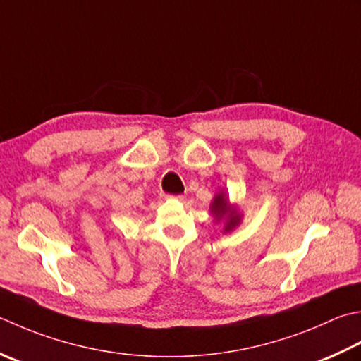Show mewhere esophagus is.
Segmentation results:
<instances>
[{
	"instance_id": "34e87169",
	"label": "esophagus",
	"mask_w": 361,
	"mask_h": 361,
	"mask_svg": "<svg viewBox=\"0 0 361 361\" xmlns=\"http://www.w3.org/2000/svg\"><path fill=\"white\" fill-rule=\"evenodd\" d=\"M167 199H175V200H183V195H167Z\"/></svg>"
}]
</instances>
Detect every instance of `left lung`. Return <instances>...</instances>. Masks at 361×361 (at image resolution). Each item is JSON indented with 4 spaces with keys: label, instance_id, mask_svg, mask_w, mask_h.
I'll return each instance as SVG.
<instances>
[{
    "label": "left lung",
    "instance_id": "8db88e82",
    "mask_svg": "<svg viewBox=\"0 0 361 361\" xmlns=\"http://www.w3.org/2000/svg\"><path fill=\"white\" fill-rule=\"evenodd\" d=\"M209 213L216 224H222V233H231L243 222L241 209L238 204L230 202L225 189L214 194V199L209 204Z\"/></svg>",
    "mask_w": 361,
    "mask_h": 361
}]
</instances>
